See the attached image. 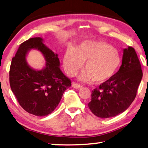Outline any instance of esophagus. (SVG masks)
<instances>
[{
  "mask_svg": "<svg viewBox=\"0 0 148 148\" xmlns=\"http://www.w3.org/2000/svg\"><path fill=\"white\" fill-rule=\"evenodd\" d=\"M72 86L74 88H76V89H78V88H82V86L78 84H76L75 82H72Z\"/></svg>",
  "mask_w": 148,
  "mask_h": 148,
  "instance_id": "34e87169",
  "label": "esophagus"
}]
</instances>
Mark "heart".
<instances>
[{
	"label": "heart",
	"instance_id": "obj_1",
	"mask_svg": "<svg viewBox=\"0 0 148 148\" xmlns=\"http://www.w3.org/2000/svg\"><path fill=\"white\" fill-rule=\"evenodd\" d=\"M84 63L85 71L79 80H93L96 84L107 82L116 73L121 64L118 50L112 45L100 40L84 41L76 49L68 48L63 58V66L68 76H73Z\"/></svg>",
	"mask_w": 148,
	"mask_h": 148
}]
</instances>
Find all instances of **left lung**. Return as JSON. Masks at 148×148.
Here are the masks:
<instances>
[{"label": "left lung", "mask_w": 148, "mask_h": 148, "mask_svg": "<svg viewBox=\"0 0 148 148\" xmlns=\"http://www.w3.org/2000/svg\"><path fill=\"white\" fill-rule=\"evenodd\" d=\"M143 76L135 49L123 50L120 69L110 80L92 91L88 107L101 118L114 117L126 110L135 99Z\"/></svg>", "instance_id": "8db88e82"}]
</instances>
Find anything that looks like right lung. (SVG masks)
<instances>
[{
    "instance_id": "right-lung-1",
    "label": "right lung",
    "mask_w": 148,
    "mask_h": 148,
    "mask_svg": "<svg viewBox=\"0 0 148 148\" xmlns=\"http://www.w3.org/2000/svg\"><path fill=\"white\" fill-rule=\"evenodd\" d=\"M31 49H37L45 58V66L41 70L34 69L27 62L26 57ZM60 65L58 54L40 37L30 38L20 45L11 62L10 85L19 104L28 113L36 116L51 114L65 90L71 86V81L61 71Z\"/></svg>"
}]
</instances>
